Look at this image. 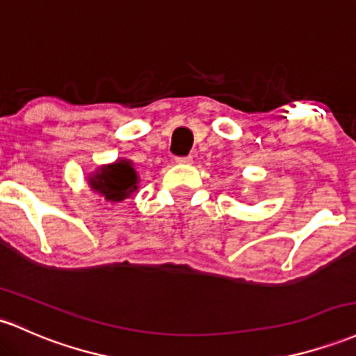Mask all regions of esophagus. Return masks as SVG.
<instances>
[{"label": "esophagus", "mask_w": 356, "mask_h": 356, "mask_svg": "<svg viewBox=\"0 0 356 356\" xmlns=\"http://www.w3.org/2000/svg\"><path fill=\"white\" fill-rule=\"evenodd\" d=\"M175 162H177V163H191V162H193V157H175Z\"/></svg>", "instance_id": "1"}]
</instances>
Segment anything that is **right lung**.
<instances>
[{
    "label": "right lung",
    "mask_w": 356,
    "mask_h": 356,
    "mask_svg": "<svg viewBox=\"0 0 356 356\" xmlns=\"http://www.w3.org/2000/svg\"><path fill=\"white\" fill-rule=\"evenodd\" d=\"M136 172L128 160L103 167L95 177L89 179V184L95 191L111 202H120L136 191Z\"/></svg>",
    "instance_id": "add662e5"
}]
</instances>
